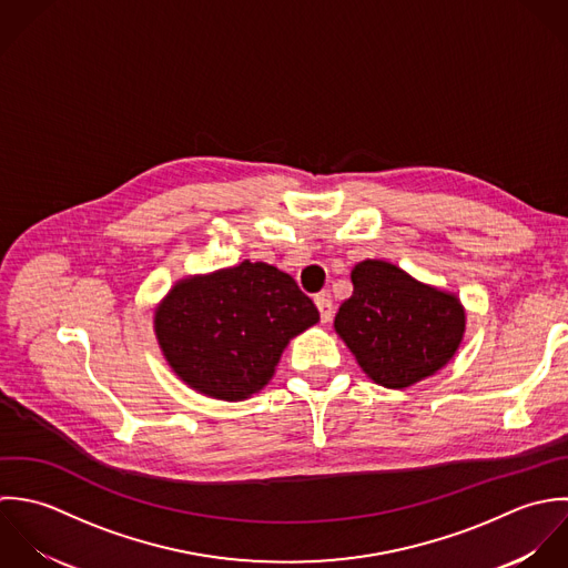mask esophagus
Returning a JSON list of instances; mask_svg holds the SVG:
<instances>
[{"label": "esophagus", "mask_w": 568, "mask_h": 568, "mask_svg": "<svg viewBox=\"0 0 568 568\" xmlns=\"http://www.w3.org/2000/svg\"><path fill=\"white\" fill-rule=\"evenodd\" d=\"M314 303H316V307H318V312H321V321H323V323H329V321L334 318V303H332V298L325 296V294H321V296L314 298Z\"/></svg>", "instance_id": "esophagus-1"}]
</instances>
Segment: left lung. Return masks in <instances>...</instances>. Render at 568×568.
Segmentation results:
<instances>
[{
  "mask_svg": "<svg viewBox=\"0 0 568 568\" xmlns=\"http://www.w3.org/2000/svg\"><path fill=\"white\" fill-rule=\"evenodd\" d=\"M351 283L334 327L375 384L408 388L453 359L465 332V310L454 294L377 258L357 263Z\"/></svg>",
  "mask_w": 568,
  "mask_h": 568,
  "instance_id": "obj_1",
  "label": "left lung"
}]
</instances>
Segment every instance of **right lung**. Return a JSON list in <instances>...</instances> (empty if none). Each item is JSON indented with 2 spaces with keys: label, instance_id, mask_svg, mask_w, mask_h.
<instances>
[{
  "label": "right lung",
  "instance_id": "obj_1",
  "mask_svg": "<svg viewBox=\"0 0 568 568\" xmlns=\"http://www.w3.org/2000/svg\"><path fill=\"white\" fill-rule=\"evenodd\" d=\"M321 321L296 281L267 263L178 281L155 310V338L193 390L241 402L258 393L294 336Z\"/></svg>",
  "mask_w": 568,
  "mask_h": 568
}]
</instances>
